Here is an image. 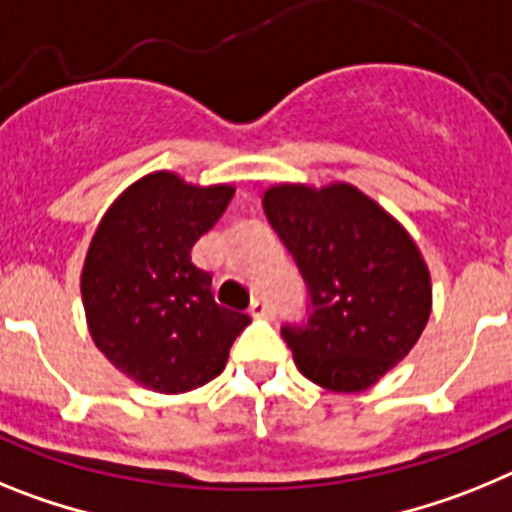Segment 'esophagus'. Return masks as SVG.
I'll return each instance as SVG.
<instances>
[{
	"label": "esophagus",
	"instance_id": "1",
	"mask_svg": "<svg viewBox=\"0 0 512 512\" xmlns=\"http://www.w3.org/2000/svg\"><path fill=\"white\" fill-rule=\"evenodd\" d=\"M250 314H252V317H255V319H268L270 314H273V311H270V306L265 304V301L255 299V301H252V304H250Z\"/></svg>",
	"mask_w": 512,
	"mask_h": 512
}]
</instances>
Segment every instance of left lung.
<instances>
[{
    "label": "left lung",
    "instance_id": "8db88e82",
    "mask_svg": "<svg viewBox=\"0 0 512 512\" xmlns=\"http://www.w3.org/2000/svg\"><path fill=\"white\" fill-rule=\"evenodd\" d=\"M262 206L309 286V322L283 327L296 368L327 391H366L410 355L430 319L420 247L350 182H275Z\"/></svg>",
    "mask_w": 512,
    "mask_h": 512
}]
</instances>
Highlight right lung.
Wrapping results in <instances>:
<instances>
[{"instance_id": "obj_1", "label": "right lung", "mask_w": 512, "mask_h": 512, "mask_svg": "<svg viewBox=\"0 0 512 512\" xmlns=\"http://www.w3.org/2000/svg\"><path fill=\"white\" fill-rule=\"evenodd\" d=\"M234 185H195L157 170L105 211L84 257L82 304L92 342L133 384L185 394L224 371L252 322L216 304L211 273L190 257L221 219Z\"/></svg>"}]
</instances>
